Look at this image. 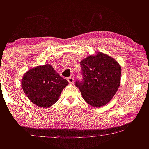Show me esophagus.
<instances>
[{
	"label": "esophagus",
	"mask_w": 149,
	"mask_h": 149,
	"mask_svg": "<svg viewBox=\"0 0 149 149\" xmlns=\"http://www.w3.org/2000/svg\"><path fill=\"white\" fill-rule=\"evenodd\" d=\"M68 81L69 82V84H72L74 82V77H68Z\"/></svg>",
	"instance_id": "esophagus-1"
}]
</instances>
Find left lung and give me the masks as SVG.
<instances>
[{
	"label": "left lung",
	"instance_id": "obj_1",
	"mask_svg": "<svg viewBox=\"0 0 149 149\" xmlns=\"http://www.w3.org/2000/svg\"><path fill=\"white\" fill-rule=\"evenodd\" d=\"M83 81L75 82L83 99L93 107H101L109 102L120 85L121 65L108 54L97 52L80 62Z\"/></svg>",
	"mask_w": 149,
	"mask_h": 149
}]
</instances>
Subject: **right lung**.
<instances>
[{"label": "right lung", "instance_id": "add662e5", "mask_svg": "<svg viewBox=\"0 0 149 149\" xmlns=\"http://www.w3.org/2000/svg\"><path fill=\"white\" fill-rule=\"evenodd\" d=\"M68 85L50 64L29 70L22 79V87L31 102L37 107L49 108L59 99L62 90Z\"/></svg>", "mask_w": 149, "mask_h": 149}]
</instances>
